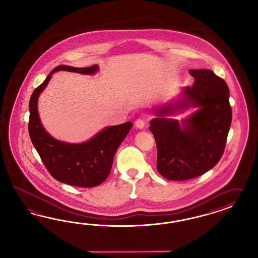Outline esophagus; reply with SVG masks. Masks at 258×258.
<instances>
[{
    "instance_id": "obj_1",
    "label": "esophagus",
    "mask_w": 258,
    "mask_h": 258,
    "mask_svg": "<svg viewBox=\"0 0 258 258\" xmlns=\"http://www.w3.org/2000/svg\"><path fill=\"white\" fill-rule=\"evenodd\" d=\"M145 124H146V122H145V120H144L143 118H138V119L135 121V126H136L137 128H139V130L144 128V127H145Z\"/></svg>"
}]
</instances>
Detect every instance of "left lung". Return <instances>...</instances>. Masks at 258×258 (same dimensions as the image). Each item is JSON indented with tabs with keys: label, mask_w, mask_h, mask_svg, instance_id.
Instances as JSON below:
<instances>
[{
	"label": "left lung",
	"mask_w": 258,
	"mask_h": 258,
	"mask_svg": "<svg viewBox=\"0 0 258 258\" xmlns=\"http://www.w3.org/2000/svg\"><path fill=\"white\" fill-rule=\"evenodd\" d=\"M195 78L173 101L154 113L149 131L157 145V170L167 180H185L209 171L219 163L232 122L226 82L207 69L189 70ZM199 107L179 122L166 116Z\"/></svg>",
	"instance_id": "8db88e82"
}]
</instances>
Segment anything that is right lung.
Here are the masks:
<instances>
[{
    "label": "right lung",
    "instance_id": "add662e5",
    "mask_svg": "<svg viewBox=\"0 0 258 258\" xmlns=\"http://www.w3.org/2000/svg\"><path fill=\"white\" fill-rule=\"evenodd\" d=\"M98 69V65L85 68L58 65L35 89L29 101L28 132L32 144L52 177L69 185L94 187L106 180L111 169L115 152L133 124L126 122L107 126L90 140L80 144L56 140L47 133L40 122L38 111L39 94L46 88L55 72L68 71L82 75H94Z\"/></svg>",
    "mask_w": 258,
    "mask_h": 258
}]
</instances>
